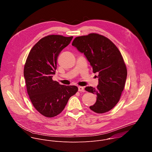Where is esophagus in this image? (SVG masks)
Wrapping results in <instances>:
<instances>
[{
  "label": "esophagus",
  "instance_id": "34e87169",
  "mask_svg": "<svg viewBox=\"0 0 152 152\" xmlns=\"http://www.w3.org/2000/svg\"><path fill=\"white\" fill-rule=\"evenodd\" d=\"M78 91L80 92H84L85 89L83 86H78Z\"/></svg>",
  "mask_w": 152,
  "mask_h": 152
}]
</instances>
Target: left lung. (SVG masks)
I'll return each instance as SVG.
<instances>
[{
	"mask_svg": "<svg viewBox=\"0 0 152 152\" xmlns=\"http://www.w3.org/2000/svg\"><path fill=\"white\" fill-rule=\"evenodd\" d=\"M72 46L85 55L93 72L98 73L97 88H85L97 95L90 110L99 114L110 111L118 102L127 77L126 66L120 50L110 39L94 33L76 37Z\"/></svg>",
	"mask_w": 152,
	"mask_h": 152,
	"instance_id": "obj_1",
	"label": "left lung"
}]
</instances>
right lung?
<instances>
[{"mask_svg":"<svg viewBox=\"0 0 152 152\" xmlns=\"http://www.w3.org/2000/svg\"><path fill=\"white\" fill-rule=\"evenodd\" d=\"M73 37L50 35L39 39L31 49L24 67L27 92L35 109L46 117H53L64 109L76 86L60 85L52 79L57 59Z\"/></svg>","mask_w":152,"mask_h":152,"instance_id":"obj_1","label":"right lung"}]
</instances>
